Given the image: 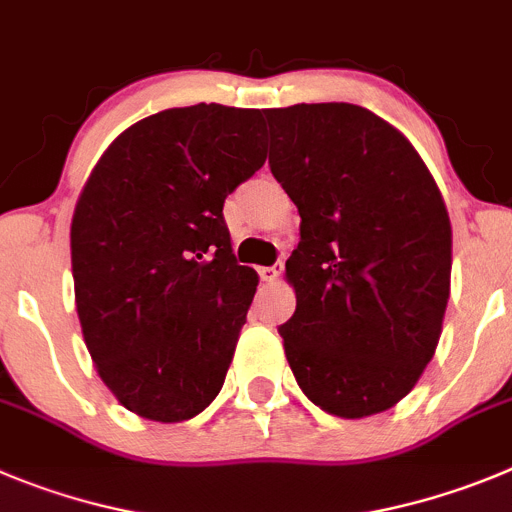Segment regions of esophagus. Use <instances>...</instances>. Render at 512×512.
<instances>
[{
    "label": "esophagus",
    "mask_w": 512,
    "mask_h": 512,
    "mask_svg": "<svg viewBox=\"0 0 512 512\" xmlns=\"http://www.w3.org/2000/svg\"><path fill=\"white\" fill-rule=\"evenodd\" d=\"M281 271H284V264H281V261H276L274 266H261L259 276H261V281H266V284H274V281L281 276Z\"/></svg>",
    "instance_id": "1"
}]
</instances>
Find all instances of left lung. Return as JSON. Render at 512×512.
Segmentation results:
<instances>
[{"label": "left lung", "instance_id": "1", "mask_svg": "<svg viewBox=\"0 0 512 512\" xmlns=\"http://www.w3.org/2000/svg\"><path fill=\"white\" fill-rule=\"evenodd\" d=\"M269 164L299 210L279 327L304 396L342 419L409 396L442 337L452 225L411 142L355 103L266 111Z\"/></svg>", "mask_w": 512, "mask_h": 512}]
</instances>
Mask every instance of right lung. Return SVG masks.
Segmentation results:
<instances>
[{"label":"right lung","instance_id":"add662e5","mask_svg":"<svg viewBox=\"0 0 512 512\" xmlns=\"http://www.w3.org/2000/svg\"><path fill=\"white\" fill-rule=\"evenodd\" d=\"M266 162L259 109L198 103L137 121L93 167L70 223L75 309L124 409L177 424L223 388L259 287L225 198Z\"/></svg>","mask_w":512,"mask_h":512}]
</instances>
